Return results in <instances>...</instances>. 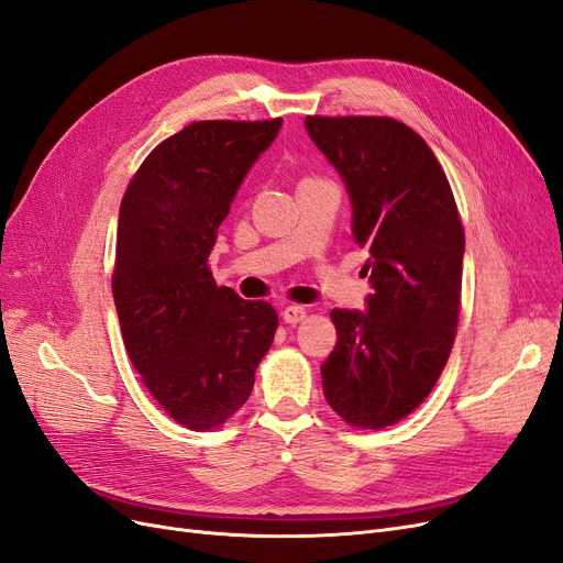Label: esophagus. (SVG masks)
I'll use <instances>...</instances> for the list:
<instances>
[{"instance_id": "34e87169", "label": "esophagus", "mask_w": 563, "mask_h": 563, "mask_svg": "<svg viewBox=\"0 0 563 563\" xmlns=\"http://www.w3.org/2000/svg\"><path fill=\"white\" fill-rule=\"evenodd\" d=\"M306 318V308L303 306H285L283 308V320L287 324H299Z\"/></svg>"}]
</instances>
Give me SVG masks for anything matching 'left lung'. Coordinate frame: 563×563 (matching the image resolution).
Segmentation results:
<instances>
[{"instance_id": "1", "label": "left lung", "mask_w": 563, "mask_h": 563, "mask_svg": "<svg viewBox=\"0 0 563 563\" xmlns=\"http://www.w3.org/2000/svg\"><path fill=\"white\" fill-rule=\"evenodd\" d=\"M343 177L353 235L372 260L367 313L334 311L324 400L351 428L380 430L419 407L446 365L461 313L465 231L426 140L390 117H306Z\"/></svg>"}]
</instances>
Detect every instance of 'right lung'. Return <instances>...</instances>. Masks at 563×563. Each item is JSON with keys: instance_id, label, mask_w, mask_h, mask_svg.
I'll list each match as a JSON object with an SVG mask.
<instances>
[{"instance_id": "right-lung-1", "label": "right lung", "mask_w": 563, "mask_h": 563, "mask_svg": "<svg viewBox=\"0 0 563 563\" xmlns=\"http://www.w3.org/2000/svg\"><path fill=\"white\" fill-rule=\"evenodd\" d=\"M283 119L196 121L163 140L125 187L112 292L142 384L173 421L222 428L255 386L278 313L217 287V229Z\"/></svg>"}]
</instances>
